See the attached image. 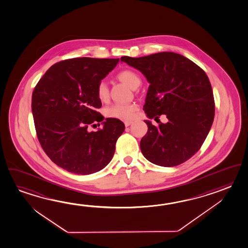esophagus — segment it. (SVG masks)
<instances>
[{"mask_svg": "<svg viewBox=\"0 0 248 248\" xmlns=\"http://www.w3.org/2000/svg\"><path fill=\"white\" fill-rule=\"evenodd\" d=\"M131 122H124V124H125V126H128L131 125Z\"/></svg>", "mask_w": 248, "mask_h": 248, "instance_id": "obj_1", "label": "esophagus"}]
</instances>
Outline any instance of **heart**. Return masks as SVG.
<instances>
[{
	"label": "heart",
	"instance_id": "obj_1",
	"mask_svg": "<svg viewBox=\"0 0 248 248\" xmlns=\"http://www.w3.org/2000/svg\"><path fill=\"white\" fill-rule=\"evenodd\" d=\"M117 78L132 89H136L141 83V78L132 69H124L117 75ZM97 97L101 102H107L109 98V89L105 81H100L96 88ZM138 107L136 104H115L106 109V115L122 121H131L136 116Z\"/></svg>",
	"mask_w": 248,
	"mask_h": 248
}]
</instances>
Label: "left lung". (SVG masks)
<instances>
[{
    "label": "left lung",
    "mask_w": 248,
    "mask_h": 248,
    "mask_svg": "<svg viewBox=\"0 0 248 248\" xmlns=\"http://www.w3.org/2000/svg\"><path fill=\"white\" fill-rule=\"evenodd\" d=\"M122 62L137 68L151 83L143 110L150 119L165 114L167 123L149 121L141 151L155 165L171 167L188 160L199 151L215 116L209 78L202 68L183 55L163 52Z\"/></svg>",
    "instance_id": "8db88e82"
}]
</instances>
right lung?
<instances>
[{
  "instance_id": "right-lung-1",
  "label": "right lung",
  "mask_w": 248,
  "mask_h": 248,
  "mask_svg": "<svg viewBox=\"0 0 248 248\" xmlns=\"http://www.w3.org/2000/svg\"><path fill=\"white\" fill-rule=\"evenodd\" d=\"M118 62L89 57L64 60L49 68L35 86L31 110L38 140L49 158L64 170L92 174L112 160L124 123L107 118L97 131H89V126L104 120L97 111L102 103L96 88Z\"/></svg>"
}]
</instances>
